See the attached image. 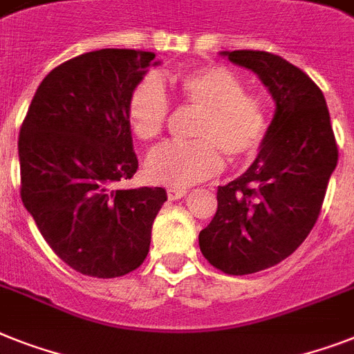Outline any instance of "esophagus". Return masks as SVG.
<instances>
[{"mask_svg": "<svg viewBox=\"0 0 354 354\" xmlns=\"http://www.w3.org/2000/svg\"><path fill=\"white\" fill-rule=\"evenodd\" d=\"M185 194L187 189H180V187H171V189H167L169 200H180V198H183Z\"/></svg>", "mask_w": 354, "mask_h": 354, "instance_id": "esophagus-1", "label": "esophagus"}]
</instances>
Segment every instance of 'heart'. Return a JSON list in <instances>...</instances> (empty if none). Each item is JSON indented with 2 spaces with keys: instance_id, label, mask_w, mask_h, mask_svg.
Segmentation results:
<instances>
[{
  "instance_id": "b5f03b06",
  "label": "heart",
  "mask_w": 354,
  "mask_h": 354,
  "mask_svg": "<svg viewBox=\"0 0 354 354\" xmlns=\"http://www.w3.org/2000/svg\"><path fill=\"white\" fill-rule=\"evenodd\" d=\"M174 93L185 105L200 111L192 142H172L151 152L147 174L152 182L189 187L216 174L223 158L245 162L266 142L267 111L257 94L229 68L207 65L172 77ZM169 97L156 76L142 77L129 94L127 122L140 142L156 140L167 123Z\"/></svg>"
}]
</instances>
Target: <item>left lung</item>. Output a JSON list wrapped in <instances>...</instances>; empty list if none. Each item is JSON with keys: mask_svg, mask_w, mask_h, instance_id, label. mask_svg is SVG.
<instances>
[{"mask_svg": "<svg viewBox=\"0 0 354 354\" xmlns=\"http://www.w3.org/2000/svg\"><path fill=\"white\" fill-rule=\"evenodd\" d=\"M258 74L277 111L257 160L218 187V209L200 251L225 274H252L297 251L320 214L338 162L326 97L304 71L263 50L222 53Z\"/></svg>", "mask_w": 354, "mask_h": 354, "instance_id": "8db88e82", "label": "left lung"}]
</instances>
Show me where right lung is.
I'll list each match as a JSON object with an SVG mask.
<instances>
[{
  "label": "right lung",
  "instance_id": "obj_1",
  "mask_svg": "<svg viewBox=\"0 0 354 354\" xmlns=\"http://www.w3.org/2000/svg\"><path fill=\"white\" fill-rule=\"evenodd\" d=\"M154 53L102 48L57 65L34 94L18 140L21 202L74 271L116 278L147 258L162 187L118 189L138 171L129 94Z\"/></svg>",
  "mask_w": 354,
  "mask_h": 354
}]
</instances>
